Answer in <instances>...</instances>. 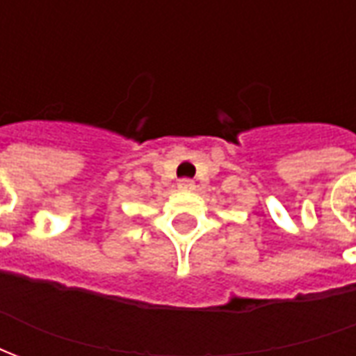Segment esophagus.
<instances>
[{
  "label": "esophagus",
  "mask_w": 356,
  "mask_h": 356,
  "mask_svg": "<svg viewBox=\"0 0 356 356\" xmlns=\"http://www.w3.org/2000/svg\"><path fill=\"white\" fill-rule=\"evenodd\" d=\"M178 188H180V189H193V188H195V181L189 180V178H181L180 184H178Z\"/></svg>",
  "instance_id": "esophagus-1"
}]
</instances>
